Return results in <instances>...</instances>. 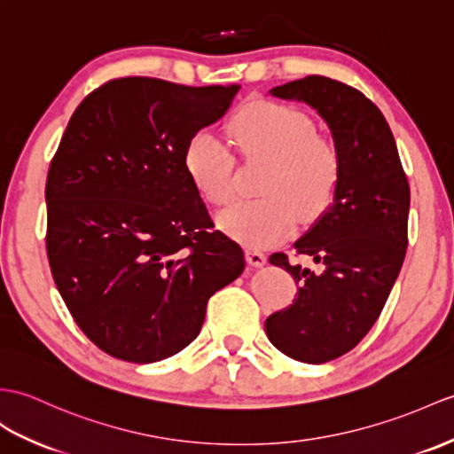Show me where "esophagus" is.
<instances>
[{"label": "esophagus", "mask_w": 454, "mask_h": 454, "mask_svg": "<svg viewBox=\"0 0 454 454\" xmlns=\"http://www.w3.org/2000/svg\"><path fill=\"white\" fill-rule=\"evenodd\" d=\"M246 259L251 267H262L267 262V257L262 255L261 251H247L246 253Z\"/></svg>", "instance_id": "1"}]
</instances>
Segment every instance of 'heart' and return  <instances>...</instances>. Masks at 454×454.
Returning <instances> with one entry per match:
<instances>
[{"label":"heart","instance_id":"heart-1","mask_svg":"<svg viewBox=\"0 0 454 454\" xmlns=\"http://www.w3.org/2000/svg\"><path fill=\"white\" fill-rule=\"evenodd\" d=\"M238 151L262 158L270 168L261 185L265 197L241 201L218 215V228L247 247H270L286 239L298 223L319 218L334 201L340 182V153L315 133L308 114L272 100H255L230 123ZM184 166L189 182L208 205L231 199L234 160L226 146L208 131L187 143Z\"/></svg>","mask_w":454,"mask_h":454}]
</instances>
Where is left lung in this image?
<instances>
[{"label": "left lung", "instance_id": "8db88e82", "mask_svg": "<svg viewBox=\"0 0 454 454\" xmlns=\"http://www.w3.org/2000/svg\"><path fill=\"white\" fill-rule=\"evenodd\" d=\"M270 94L317 110L340 153L334 201L294 244L325 270L290 265L286 253L269 259L300 286L265 321L269 340L292 360L325 364L350 352L385 308L408 247L410 187L385 115L360 90L309 75Z\"/></svg>", "mask_w": 454, "mask_h": 454}]
</instances>
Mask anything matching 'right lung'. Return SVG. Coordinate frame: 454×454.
Wrapping results in <instances>:
<instances>
[{"instance_id":"1","label":"right lung","mask_w":454,"mask_h":454,"mask_svg":"<svg viewBox=\"0 0 454 454\" xmlns=\"http://www.w3.org/2000/svg\"><path fill=\"white\" fill-rule=\"evenodd\" d=\"M239 84L104 82L71 115L46 179L51 277L79 329L118 360L160 362L192 344L207 301L244 272L184 166L192 137Z\"/></svg>"}]
</instances>
